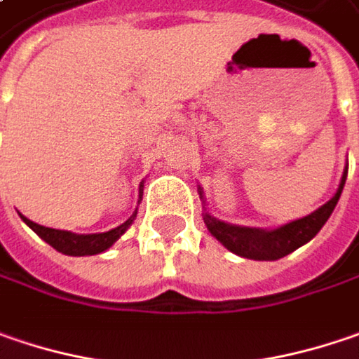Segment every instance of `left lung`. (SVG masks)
Returning <instances> with one entry per match:
<instances>
[{
	"label": "left lung",
	"mask_w": 359,
	"mask_h": 359,
	"mask_svg": "<svg viewBox=\"0 0 359 359\" xmlns=\"http://www.w3.org/2000/svg\"><path fill=\"white\" fill-rule=\"evenodd\" d=\"M348 177V168L341 173L337 191L333 194L330 202H325L315 212L278 226V228H250V226H236L228 224L224 220L214 218L208 210H204V224L210 230V234L220 242L230 252L238 255L242 259L252 260H278L287 255H291L299 246L307 244L315 234L323 228L327 218L332 216L333 208L337 206V200L341 196V189ZM198 194L206 206L204 189L198 186Z\"/></svg>",
	"instance_id": "8db88e82"
}]
</instances>
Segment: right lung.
Masks as SVG:
<instances>
[{
  "label": "right lung",
  "instance_id": "add662e5",
  "mask_svg": "<svg viewBox=\"0 0 359 359\" xmlns=\"http://www.w3.org/2000/svg\"><path fill=\"white\" fill-rule=\"evenodd\" d=\"M143 198V182L139 186V202ZM137 210L133 212V216L123 222L117 228L109 230V232H99V234H74L70 230H56V228H48V226H40L32 220H27L24 214H20V218L26 222L40 238L48 242L52 248H56L58 252L68 255V257H90V255H100L104 250H109L115 242L127 232V228L133 224Z\"/></svg>",
  "mask_w": 359,
  "mask_h": 359
}]
</instances>
